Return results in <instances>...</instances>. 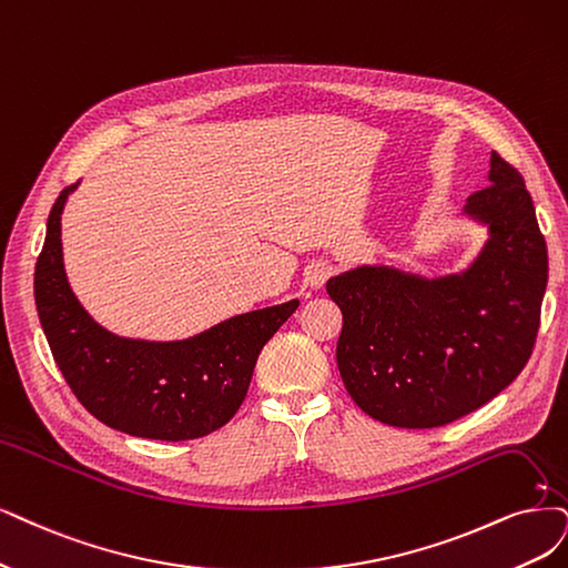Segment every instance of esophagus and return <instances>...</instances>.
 <instances>
[{
  "mask_svg": "<svg viewBox=\"0 0 568 568\" xmlns=\"http://www.w3.org/2000/svg\"><path fill=\"white\" fill-rule=\"evenodd\" d=\"M334 273H337V268H334V264L329 262H316L308 266V273H306V281L311 287H323Z\"/></svg>",
  "mask_w": 568,
  "mask_h": 568,
  "instance_id": "esophagus-1",
  "label": "esophagus"
}]
</instances>
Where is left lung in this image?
Segmentation results:
<instances>
[{
    "label": "left lung",
    "mask_w": 568,
    "mask_h": 568,
    "mask_svg": "<svg viewBox=\"0 0 568 568\" xmlns=\"http://www.w3.org/2000/svg\"><path fill=\"white\" fill-rule=\"evenodd\" d=\"M489 180L466 203L491 231L466 273L424 281L361 266L327 281L344 316L337 342L344 386L376 422L452 424L510 386L531 358L548 245L517 168L491 152Z\"/></svg>",
    "instance_id": "obj_1"
}]
</instances>
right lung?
<instances>
[{
  "mask_svg": "<svg viewBox=\"0 0 568 568\" xmlns=\"http://www.w3.org/2000/svg\"><path fill=\"white\" fill-rule=\"evenodd\" d=\"M74 186L51 207L34 268L37 313L68 386L98 422L135 437L182 443L222 428L245 400L260 351L300 302L243 313L186 342L114 337L81 308L62 266L60 215Z\"/></svg>",
  "mask_w": 568,
  "mask_h": 568,
  "instance_id": "obj_1",
  "label": "right lung"
}]
</instances>
